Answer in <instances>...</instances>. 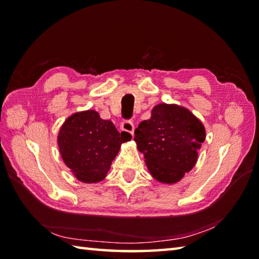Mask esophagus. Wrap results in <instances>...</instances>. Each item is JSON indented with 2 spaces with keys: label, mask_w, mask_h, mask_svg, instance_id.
Masks as SVG:
<instances>
[{
  "label": "esophagus",
  "mask_w": 259,
  "mask_h": 259,
  "mask_svg": "<svg viewBox=\"0 0 259 259\" xmlns=\"http://www.w3.org/2000/svg\"><path fill=\"white\" fill-rule=\"evenodd\" d=\"M121 130L125 131V133H129L131 135H134V131H135V124L133 121L130 120H124L121 122V125H120Z\"/></svg>",
  "instance_id": "esophagus-1"
}]
</instances>
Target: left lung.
Listing matches in <instances>:
<instances>
[{
    "instance_id": "8db88e82",
    "label": "left lung",
    "mask_w": 259,
    "mask_h": 259,
    "mask_svg": "<svg viewBox=\"0 0 259 259\" xmlns=\"http://www.w3.org/2000/svg\"><path fill=\"white\" fill-rule=\"evenodd\" d=\"M205 138L201 121L177 104L153 107L151 118L135 130V141L144 153L148 169L162 184L178 183L194 168Z\"/></svg>"
}]
</instances>
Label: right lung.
<instances>
[{
	"instance_id": "obj_1",
	"label": "right lung",
	"mask_w": 259,
	"mask_h": 259,
	"mask_svg": "<svg viewBox=\"0 0 259 259\" xmlns=\"http://www.w3.org/2000/svg\"><path fill=\"white\" fill-rule=\"evenodd\" d=\"M129 140V133H119L111 121L101 119L95 110L70 115L58 136L64 163L76 179L85 184L106 178L121 144Z\"/></svg>"
}]
</instances>
